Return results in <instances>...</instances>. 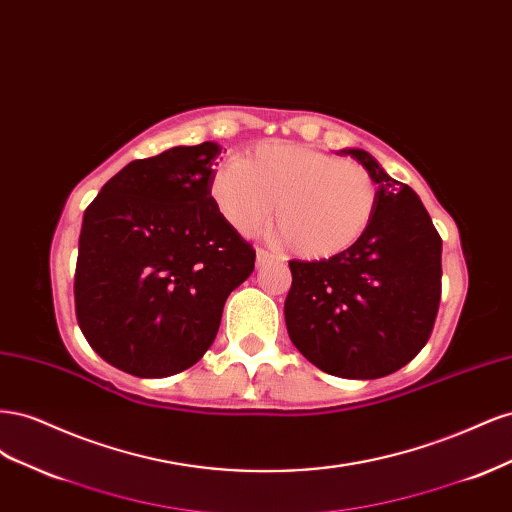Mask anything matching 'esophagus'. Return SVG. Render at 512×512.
Wrapping results in <instances>:
<instances>
[{"instance_id": "1", "label": "esophagus", "mask_w": 512, "mask_h": 512, "mask_svg": "<svg viewBox=\"0 0 512 512\" xmlns=\"http://www.w3.org/2000/svg\"><path fill=\"white\" fill-rule=\"evenodd\" d=\"M275 260H280V258H277L275 254H271L269 250H262V247H260V250H256V265L258 267L269 265V262H275Z\"/></svg>"}]
</instances>
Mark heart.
<instances>
[{
	"label": "heart",
	"instance_id": "obj_1",
	"mask_svg": "<svg viewBox=\"0 0 512 512\" xmlns=\"http://www.w3.org/2000/svg\"><path fill=\"white\" fill-rule=\"evenodd\" d=\"M211 198L241 235L271 220L299 256L329 258L363 237L378 205V183L356 162L292 143L260 145L211 179Z\"/></svg>",
	"mask_w": 512,
	"mask_h": 512
}]
</instances>
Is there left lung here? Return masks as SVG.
<instances>
[{"mask_svg":"<svg viewBox=\"0 0 512 512\" xmlns=\"http://www.w3.org/2000/svg\"><path fill=\"white\" fill-rule=\"evenodd\" d=\"M378 205L363 237L329 260H290L284 303L292 344L331 376L374 380L423 350L442 294V239L421 198L363 149Z\"/></svg>","mask_w":512,"mask_h":512,"instance_id":"8db88e82","label":"left lung"}]
</instances>
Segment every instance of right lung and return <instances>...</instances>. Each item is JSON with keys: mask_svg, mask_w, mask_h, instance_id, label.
Masks as SVG:
<instances>
[{"mask_svg": "<svg viewBox=\"0 0 512 512\" xmlns=\"http://www.w3.org/2000/svg\"><path fill=\"white\" fill-rule=\"evenodd\" d=\"M218 143L134 160L85 209L76 320L106 363L166 378L203 359L256 252L211 198Z\"/></svg>", "mask_w": 512, "mask_h": 512, "instance_id": "obj_1", "label": "right lung"}]
</instances>
